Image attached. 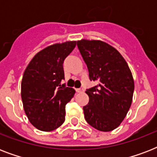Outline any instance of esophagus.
<instances>
[{"instance_id": "34e87169", "label": "esophagus", "mask_w": 157, "mask_h": 157, "mask_svg": "<svg viewBox=\"0 0 157 157\" xmlns=\"http://www.w3.org/2000/svg\"><path fill=\"white\" fill-rule=\"evenodd\" d=\"M76 91L77 93H81V92H83L84 89L83 88H80V89H76Z\"/></svg>"}]
</instances>
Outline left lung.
<instances>
[{"label":"left lung","mask_w":157,"mask_h":157,"mask_svg":"<svg viewBox=\"0 0 157 157\" xmlns=\"http://www.w3.org/2000/svg\"><path fill=\"white\" fill-rule=\"evenodd\" d=\"M90 81L98 85L87 90L89 103L85 119L99 131L117 129L126 117L133 100L134 81L126 61L113 46L99 40H77Z\"/></svg>","instance_id":"1"}]
</instances>
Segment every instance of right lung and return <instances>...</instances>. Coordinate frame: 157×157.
I'll return each mask as SVG.
<instances>
[{"instance_id":"add662e5","label":"right lung","mask_w":157,"mask_h":157,"mask_svg":"<svg viewBox=\"0 0 157 157\" xmlns=\"http://www.w3.org/2000/svg\"><path fill=\"white\" fill-rule=\"evenodd\" d=\"M76 40L55 43L36 54L28 63L21 82L23 109L33 126L51 131L65 121V107L75 90L61 85L64 59L76 47Z\"/></svg>"}]
</instances>
